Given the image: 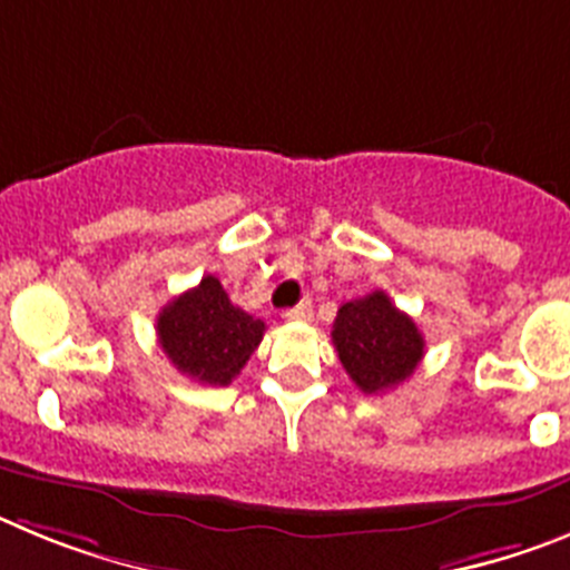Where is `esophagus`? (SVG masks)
<instances>
[{"mask_svg": "<svg viewBox=\"0 0 570 570\" xmlns=\"http://www.w3.org/2000/svg\"><path fill=\"white\" fill-rule=\"evenodd\" d=\"M286 321H312V301H304V304L292 306V309L284 312Z\"/></svg>", "mask_w": 570, "mask_h": 570, "instance_id": "esophagus-1", "label": "esophagus"}]
</instances>
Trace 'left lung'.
Returning a JSON list of instances; mask_svg holds the SVG:
<instances>
[{"label":"left lung","instance_id":"left-lung-1","mask_svg":"<svg viewBox=\"0 0 570 570\" xmlns=\"http://www.w3.org/2000/svg\"><path fill=\"white\" fill-rule=\"evenodd\" d=\"M332 343L346 374L363 394H383L409 381L425 348L417 323L381 289L346 301L337 309Z\"/></svg>","mask_w":570,"mask_h":570}]
</instances>
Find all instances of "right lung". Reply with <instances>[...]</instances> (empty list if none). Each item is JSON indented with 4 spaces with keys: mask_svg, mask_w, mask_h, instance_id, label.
Segmentation results:
<instances>
[{
    "mask_svg": "<svg viewBox=\"0 0 570 570\" xmlns=\"http://www.w3.org/2000/svg\"><path fill=\"white\" fill-rule=\"evenodd\" d=\"M264 321L229 301L215 275L173 297L158 312V343L181 374L209 386H229L264 337Z\"/></svg>",
    "mask_w": 570,
    "mask_h": 570,
    "instance_id": "right-lung-1",
    "label": "right lung"
}]
</instances>
